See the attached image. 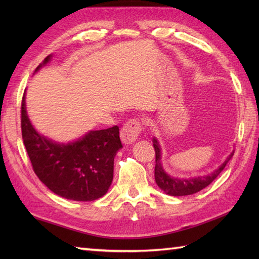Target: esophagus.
Instances as JSON below:
<instances>
[{"label": "esophagus", "instance_id": "34e87169", "mask_svg": "<svg viewBox=\"0 0 259 259\" xmlns=\"http://www.w3.org/2000/svg\"><path fill=\"white\" fill-rule=\"evenodd\" d=\"M141 125L140 122L137 120H129L125 122L120 131V138L122 144L124 145H131L138 139V136L140 134Z\"/></svg>", "mask_w": 259, "mask_h": 259}]
</instances>
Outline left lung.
I'll return each instance as SVG.
<instances>
[{
  "label": "left lung",
  "instance_id": "8db88e82",
  "mask_svg": "<svg viewBox=\"0 0 259 259\" xmlns=\"http://www.w3.org/2000/svg\"><path fill=\"white\" fill-rule=\"evenodd\" d=\"M153 148H155L156 152V167H155V180L163 192H166L169 196H188L196 194V192L200 191L201 189L206 188L207 186L210 185L212 181L216 179L221 172L226 167V164L229 162L230 159L234 156V151L225 159V161L212 170L211 172L202 176H197V177H190V178H179V177H172L171 175L166 172L163 169L162 162H161V156H162V149L161 146L159 144L158 139L153 137L152 139Z\"/></svg>",
  "mask_w": 259,
  "mask_h": 259
}]
</instances>
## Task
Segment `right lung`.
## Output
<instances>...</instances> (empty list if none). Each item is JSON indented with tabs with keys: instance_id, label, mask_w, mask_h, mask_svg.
Instances as JSON below:
<instances>
[{
	"instance_id": "obj_1",
	"label": "right lung",
	"mask_w": 259,
	"mask_h": 259,
	"mask_svg": "<svg viewBox=\"0 0 259 259\" xmlns=\"http://www.w3.org/2000/svg\"><path fill=\"white\" fill-rule=\"evenodd\" d=\"M52 60L47 57L34 73ZM24 92L21 107L22 138L33 170L54 194L75 201H93L104 196L113 179V161L122 148L117 125L90 130L67 144L41 135L26 111Z\"/></svg>"
}]
</instances>
